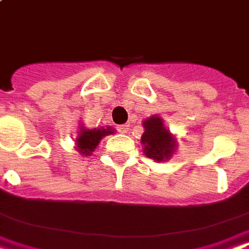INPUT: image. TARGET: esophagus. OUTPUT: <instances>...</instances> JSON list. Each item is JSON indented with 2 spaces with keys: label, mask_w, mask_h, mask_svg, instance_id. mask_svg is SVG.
<instances>
[{
  "label": "esophagus",
  "mask_w": 249,
  "mask_h": 249,
  "mask_svg": "<svg viewBox=\"0 0 249 249\" xmlns=\"http://www.w3.org/2000/svg\"><path fill=\"white\" fill-rule=\"evenodd\" d=\"M118 131L121 132V134H127L128 131V124H122V126L118 127Z\"/></svg>",
  "instance_id": "34e87169"
}]
</instances>
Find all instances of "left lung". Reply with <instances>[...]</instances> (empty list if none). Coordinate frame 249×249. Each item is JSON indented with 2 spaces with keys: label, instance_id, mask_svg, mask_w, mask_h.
Returning a JSON list of instances; mask_svg holds the SVG:
<instances>
[{
  "label": "left lung",
  "instance_id": "left-lung-1",
  "mask_svg": "<svg viewBox=\"0 0 249 249\" xmlns=\"http://www.w3.org/2000/svg\"><path fill=\"white\" fill-rule=\"evenodd\" d=\"M144 132L142 135V143L144 144L145 156L162 161L172 156L176 148V142L162 124V119L151 117L143 123Z\"/></svg>",
  "mask_w": 249,
  "mask_h": 249
}]
</instances>
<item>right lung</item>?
Segmentation results:
<instances>
[{
    "label": "right lung",
    "mask_w": 249,
    "mask_h": 249,
    "mask_svg": "<svg viewBox=\"0 0 249 249\" xmlns=\"http://www.w3.org/2000/svg\"><path fill=\"white\" fill-rule=\"evenodd\" d=\"M114 130L110 127L107 128H93V130H81L78 134V138L76 139L77 144V151L81 155L90 156L91 152L97 148V145L100 143V140L104 136L113 134Z\"/></svg>",
    "instance_id": "1"
}]
</instances>
